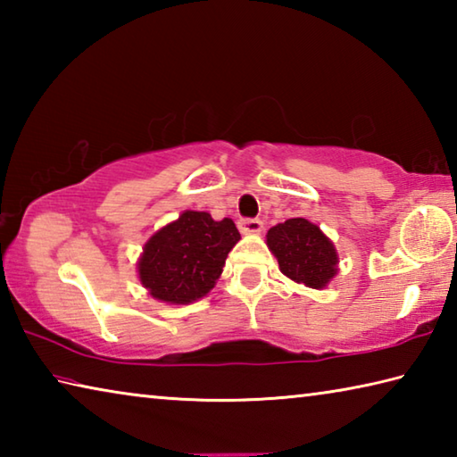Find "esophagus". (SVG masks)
<instances>
[{
  "label": "esophagus",
  "mask_w": 457,
  "mask_h": 457,
  "mask_svg": "<svg viewBox=\"0 0 457 457\" xmlns=\"http://www.w3.org/2000/svg\"><path fill=\"white\" fill-rule=\"evenodd\" d=\"M237 226L242 234H260L262 228H264V223H262V220L258 218H245V220H239Z\"/></svg>",
  "instance_id": "obj_1"
}]
</instances>
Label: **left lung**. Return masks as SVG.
I'll return each mask as SVG.
<instances>
[{
	"label": "left lung",
	"mask_w": 457,
	"mask_h": 457,
	"mask_svg": "<svg viewBox=\"0 0 457 457\" xmlns=\"http://www.w3.org/2000/svg\"><path fill=\"white\" fill-rule=\"evenodd\" d=\"M266 244L282 274L308 288H324L338 272L335 245L319 226L304 218H292L270 228Z\"/></svg>",
	"instance_id": "8db88e82"
}]
</instances>
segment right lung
<instances>
[{
  "label": "right lung",
  "instance_id": "add662e5",
  "mask_svg": "<svg viewBox=\"0 0 457 457\" xmlns=\"http://www.w3.org/2000/svg\"><path fill=\"white\" fill-rule=\"evenodd\" d=\"M237 242L239 231L229 218L215 221L207 212L187 210L145 244L138 280L161 303H195L213 288Z\"/></svg>",
  "mask_w": 457,
  "mask_h": 457
}]
</instances>
